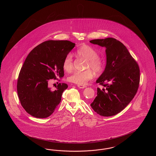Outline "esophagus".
Segmentation results:
<instances>
[{
  "label": "esophagus",
  "instance_id": "esophagus-1",
  "mask_svg": "<svg viewBox=\"0 0 156 156\" xmlns=\"http://www.w3.org/2000/svg\"><path fill=\"white\" fill-rule=\"evenodd\" d=\"M78 87L80 88H85L87 87V86L83 85H78Z\"/></svg>",
  "mask_w": 156,
  "mask_h": 156
}]
</instances>
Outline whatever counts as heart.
I'll return each mask as SVG.
<instances>
[{"mask_svg": "<svg viewBox=\"0 0 156 156\" xmlns=\"http://www.w3.org/2000/svg\"><path fill=\"white\" fill-rule=\"evenodd\" d=\"M76 54L78 57L86 59L87 62L84 71H75L71 75L68 80L69 82L78 85H85L94 78L91 69L97 74L102 72L104 68V62L102 58L99 57V54L95 49L88 45H83L76 50ZM62 67L64 70L69 72L73 68V55L68 54L64 58Z\"/></svg>", "mask_w": 156, "mask_h": 156, "instance_id": "obj_1", "label": "heart"}]
</instances>
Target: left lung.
<instances>
[{
    "instance_id": "obj_1",
    "label": "left lung",
    "mask_w": 156,
    "mask_h": 156,
    "mask_svg": "<svg viewBox=\"0 0 156 156\" xmlns=\"http://www.w3.org/2000/svg\"><path fill=\"white\" fill-rule=\"evenodd\" d=\"M90 42L105 47L106 54L105 71L97 81L105 88H97V97L90 106L101 116H113L124 109L136 94L140 83V68L119 40L109 37Z\"/></svg>"
}]
</instances>
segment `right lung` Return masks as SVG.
I'll return each instance as SVG.
<instances>
[{"label": "right lung", "instance_id": "obj_1", "mask_svg": "<svg viewBox=\"0 0 156 156\" xmlns=\"http://www.w3.org/2000/svg\"><path fill=\"white\" fill-rule=\"evenodd\" d=\"M75 44L68 40L45 41L26 57L18 76L17 91L23 108L31 116L47 118L60 103L68 85L59 83L56 90H51L48 83L64 76L63 61Z\"/></svg>", "mask_w": 156, "mask_h": 156}]
</instances>
